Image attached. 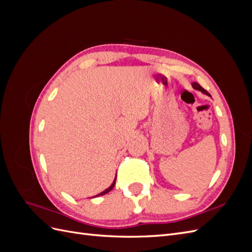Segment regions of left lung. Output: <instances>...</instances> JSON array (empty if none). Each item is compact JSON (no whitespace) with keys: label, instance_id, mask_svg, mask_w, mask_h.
<instances>
[{"label":"left lung","instance_id":"left-lung-1","mask_svg":"<svg viewBox=\"0 0 252 252\" xmlns=\"http://www.w3.org/2000/svg\"><path fill=\"white\" fill-rule=\"evenodd\" d=\"M192 87L194 88V89H196V90H200V91H202L203 94H208L209 96H210V94L207 93V91H206L201 85H199V84L197 83H192Z\"/></svg>","mask_w":252,"mask_h":252}]
</instances>
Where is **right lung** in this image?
Segmentation results:
<instances>
[{
    "label": "right lung",
    "mask_w": 252,
    "mask_h": 252,
    "mask_svg": "<svg viewBox=\"0 0 252 252\" xmlns=\"http://www.w3.org/2000/svg\"><path fill=\"white\" fill-rule=\"evenodd\" d=\"M116 180H117V177H116V179H114V181H113V183H112V184H111V186L110 187H108L107 189H106V190H104V191L103 192H101L100 194H96L95 196H100V195H104V194H106V193H108L109 191H110V190L114 187V184H116Z\"/></svg>",
    "instance_id": "add662e5"
}]
</instances>
